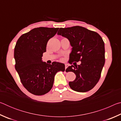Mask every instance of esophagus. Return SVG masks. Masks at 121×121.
Returning a JSON list of instances; mask_svg holds the SVG:
<instances>
[{"mask_svg":"<svg viewBox=\"0 0 121 121\" xmlns=\"http://www.w3.org/2000/svg\"><path fill=\"white\" fill-rule=\"evenodd\" d=\"M68 66H69V65L67 64V63H65V69H66L67 67H68Z\"/></svg>","mask_w":121,"mask_h":121,"instance_id":"1","label":"esophagus"}]
</instances>
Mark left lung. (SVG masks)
<instances>
[{
    "label": "left lung",
    "instance_id": "left-lung-1",
    "mask_svg": "<svg viewBox=\"0 0 121 121\" xmlns=\"http://www.w3.org/2000/svg\"><path fill=\"white\" fill-rule=\"evenodd\" d=\"M58 35L68 39L73 47L69 63L81 61V65H71L65 70L72 71L76 76L73 82H69V86L79 92L92 89L99 80L105 62V44L101 37L80 26L61 28Z\"/></svg>",
    "mask_w": 121,
    "mask_h": 121
}]
</instances>
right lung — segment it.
I'll list each match as a JSON object with an SVG mask.
<instances>
[{
    "label": "right lung",
    "instance_id": "add662e5",
    "mask_svg": "<svg viewBox=\"0 0 121 121\" xmlns=\"http://www.w3.org/2000/svg\"><path fill=\"white\" fill-rule=\"evenodd\" d=\"M58 28L39 27L24 34L17 40L14 48L15 68L23 86L35 95H44L52 88L55 75L64 71L63 63L43 62L48 40L56 34Z\"/></svg>",
    "mask_w": 121,
    "mask_h": 121
}]
</instances>
